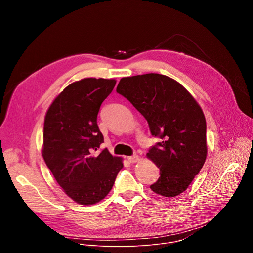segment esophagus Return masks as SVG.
Instances as JSON below:
<instances>
[{"label":"esophagus","mask_w":253,"mask_h":253,"mask_svg":"<svg viewBox=\"0 0 253 253\" xmlns=\"http://www.w3.org/2000/svg\"><path fill=\"white\" fill-rule=\"evenodd\" d=\"M128 161H129L130 163H135V162L139 161V156H138L137 154H134V155H132V156H129V157H128Z\"/></svg>","instance_id":"34e87169"}]
</instances>
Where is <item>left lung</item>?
Masks as SVG:
<instances>
[{
    "label": "left lung",
    "mask_w": 253,
    "mask_h": 253,
    "mask_svg": "<svg viewBox=\"0 0 253 253\" xmlns=\"http://www.w3.org/2000/svg\"><path fill=\"white\" fill-rule=\"evenodd\" d=\"M116 91L145 117L152 136L161 139L147 153L160 169L150 188L165 197L185 191L207 155L200 106L181 84L161 74L122 78Z\"/></svg>",
    "instance_id": "obj_1"
}]
</instances>
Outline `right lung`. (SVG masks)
I'll use <instances>...</instances> for the list:
<instances>
[{"instance_id": "right-lung-1", "label": "right lung", "mask_w": 253, "mask_h": 253, "mask_svg": "<svg viewBox=\"0 0 253 253\" xmlns=\"http://www.w3.org/2000/svg\"><path fill=\"white\" fill-rule=\"evenodd\" d=\"M116 84L113 79L86 78L72 83L54 100L44 123L42 154L65 193L82 205L102 200L113 187L122 159L106 148L97 124L103 101Z\"/></svg>"}]
</instances>
